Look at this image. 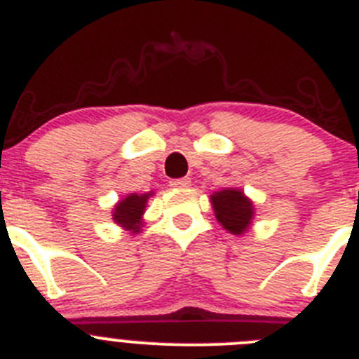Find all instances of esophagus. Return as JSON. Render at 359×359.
<instances>
[{"instance_id":"obj_1","label":"esophagus","mask_w":359,"mask_h":359,"mask_svg":"<svg viewBox=\"0 0 359 359\" xmlns=\"http://www.w3.org/2000/svg\"><path fill=\"white\" fill-rule=\"evenodd\" d=\"M189 184H191L189 177H182V179L172 180V182H170V186L177 187V189H180V187H189Z\"/></svg>"}]
</instances>
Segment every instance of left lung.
<instances>
[{
    "instance_id": "1",
    "label": "left lung",
    "mask_w": 359,
    "mask_h": 359,
    "mask_svg": "<svg viewBox=\"0 0 359 359\" xmlns=\"http://www.w3.org/2000/svg\"><path fill=\"white\" fill-rule=\"evenodd\" d=\"M212 209L219 225L231 234H245L254 219V203L243 191L227 187L211 195Z\"/></svg>"
}]
</instances>
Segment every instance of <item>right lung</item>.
<instances>
[{"instance_id":"1","label":"right lung","mask_w":359,"mask_h":359,"mask_svg":"<svg viewBox=\"0 0 359 359\" xmlns=\"http://www.w3.org/2000/svg\"><path fill=\"white\" fill-rule=\"evenodd\" d=\"M154 195V191L143 193V195H137V193H130L128 196H125L123 200H119L114 205V212H112V219L116 224L125 227L127 231L140 232L141 224H143V215L144 209H147L148 198Z\"/></svg>"}]
</instances>
